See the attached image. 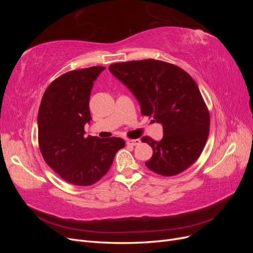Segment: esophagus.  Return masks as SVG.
I'll return each mask as SVG.
<instances>
[{"label": "esophagus", "mask_w": 253, "mask_h": 253, "mask_svg": "<svg viewBox=\"0 0 253 253\" xmlns=\"http://www.w3.org/2000/svg\"><path fill=\"white\" fill-rule=\"evenodd\" d=\"M140 142H141L140 139H128L126 141V143L129 145H138V144H140Z\"/></svg>", "instance_id": "esophagus-1"}]
</instances>
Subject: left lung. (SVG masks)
Here are the masks:
<instances>
[{
	"label": "left lung",
	"instance_id": "1",
	"mask_svg": "<svg viewBox=\"0 0 253 253\" xmlns=\"http://www.w3.org/2000/svg\"><path fill=\"white\" fill-rule=\"evenodd\" d=\"M109 70L132 91L143 116L163 125L160 141L141 138L153 148L145 166L163 176L177 175L192 166L210 127L209 111L193 78L178 66L154 59L114 63Z\"/></svg>",
	"mask_w": 253,
	"mask_h": 253
}]
</instances>
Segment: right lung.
Instances as JSON below:
<instances>
[{"mask_svg": "<svg viewBox=\"0 0 253 253\" xmlns=\"http://www.w3.org/2000/svg\"><path fill=\"white\" fill-rule=\"evenodd\" d=\"M104 68L93 66L63 74L49 84L41 100L38 114L41 154L61 178L73 185L85 187L100 180L126 144L118 137L84 136V126L91 120L90 91Z\"/></svg>", "mask_w": 253, "mask_h": 253, "instance_id": "obj_1", "label": "right lung"}]
</instances>
